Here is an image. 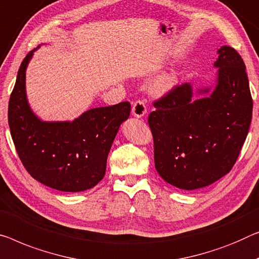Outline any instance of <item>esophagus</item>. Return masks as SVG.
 Wrapping results in <instances>:
<instances>
[{"label":"esophagus","instance_id":"34e87169","mask_svg":"<svg viewBox=\"0 0 259 259\" xmlns=\"http://www.w3.org/2000/svg\"><path fill=\"white\" fill-rule=\"evenodd\" d=\"M131 113H133L134 116L137 118H141L144 116V115L146 114V107L144 105V102L143 101L135 102L133 106V109H131Z\"/></svg>","mask_w":259,"mask_h":259}]
</instances>
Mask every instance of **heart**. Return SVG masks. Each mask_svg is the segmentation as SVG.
Segmentation results:
<instances>
[{
    "mask_svg": "<svg viewBox=\"0 0 259 259\" xmlns=\"http://www.w3.org/2000/svg\"><path fill=\"white\" fill-rule=\"evenodd\" d=\"M179 83V74L176 69L161 73L150 84V92L154 96H166L176 90Z\"/></svg>",
    "mask_w": 259,
    "mask_h": 259,
    "instance_id": "1",
    "label": "heart"
}]
</instances>
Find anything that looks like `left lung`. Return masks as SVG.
<instances>
[{"label":"left lung","instance_id":"8db88e82","mask_svg":"<svg viewBox=\"0 0 259 259\" xmlns=\"http://www.w3.org/2000/svg\"><path fill=\"white\" fill-rule=\"evenodd\" d=\"M214 83L178 86L154 102L149 116L154 166L184 191L206 187L233 168L248 136L252 99L244 61L228 45L218 50Z\"/></svg>","mask_w":259,"mask_h":259}]
</instances>
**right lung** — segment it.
<instances>
[{
	"label": "right lung",
	"instance_id": "right-lung-1",
	"mask_svg": "<svg viewBox=\"0 0 259 259\" xmlns=\"http://www.w3.org/2000/svg\"><path fill=\"white\" fill-rule=\"evenodd\" d=\"M30 51L18 69L10 95L8 122L15 148L31 177L61 192L91 190L103 179L107 158L121 124L130 116V103L88 109L73 121H43L26 95Z\"/></svg>",
	"mask_w": 259,
	"mask_h": 259
}]
</instances>
